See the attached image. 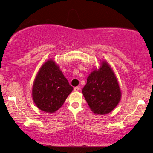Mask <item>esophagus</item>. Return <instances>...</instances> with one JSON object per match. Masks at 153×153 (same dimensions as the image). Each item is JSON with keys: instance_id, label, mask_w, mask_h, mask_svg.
<instances>
[{"instance_id": "esophagus-1", "label": "esophagus", "mask_w": 153, "mask_h": 153, "mask_svg": "<svg viewBox=\"0 0 153 153\" xmlns=\"http://www.w3.org/2000/svg\"><path fill=\"white\" fill-rule=\"evenodd\" d=\"M80 90V87H75V88H74V91L75 92H78V91Z\"/></svg>"}]
</instances>
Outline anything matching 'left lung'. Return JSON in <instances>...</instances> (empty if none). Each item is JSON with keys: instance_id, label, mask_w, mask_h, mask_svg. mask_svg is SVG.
<instances>
[{"instance_id": "1", "label": "left lung", "mask_w": 153, "mask_h": 153, "mask_svg": "<svg viewBox=\"0 0 153 153\" xmlns=\"http://www.w3.org/2000/svg\"><path fill=\"white\" fill-rule=\"evenodd\" d=\"M99 68L88 77L82 92L91 111L95 114H109L119 103L121 90L115 73L108 62L102 60Z\"/></svg>"}]
</instances>
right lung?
Here are the masks:
<instances>
[{"label": "right lung", "mask_w": 153, "mask_h": 153, "mask_svg": "<svg viewBox=\"0 0 153 153\" xmlns=\"http://www.w3.org/2000/svg\"><path fill=\"white\" fill-rule=\"evenodd\" d=\"M73 90L59 65L50 59L42 65L37 72L32 86V97L39 109L51 114L62 107Z\"/></svg>", "instance_id": "right-lung-1"}]
</instances>
